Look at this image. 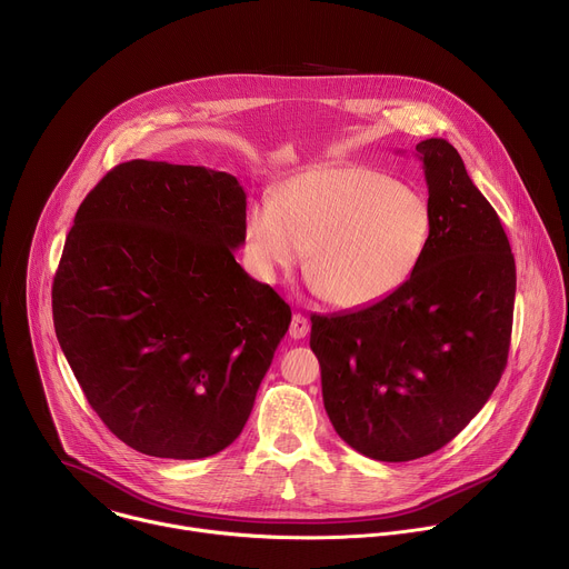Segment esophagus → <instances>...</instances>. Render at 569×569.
I'll return each instance as SVG.
<instances>
[{
	"instance_id": "esophagus-1",
	"label": "esophagus",
	"mask_w": 569,
	"mask_h": 569,
	"mask_svg": "<svg viewBox=\"0 0 569 569\" xmlns=\"http://www.w3.org/2000/svg\"><path fill=\"white\" fill-rule=\"evenodd\" d=\"M288 332H290L292 339H303L310 332V321L303 315H292Z\"/></svg>"
}]
</instances>
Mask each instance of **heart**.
<instances>
[{
    "label": "heart",
    "instance_id": "b5f03b06",
    "mask_svg": "<svg viewBox=\"0 0 569 569\" xmlns=\"http://www.w3.org/2000/svg\"><path fill=\"white\" fill-rule=\"evenodd\" d=\"M433 217L418 189L368 167H321L286 180L246 217L257 274L274 281L308 252V279L339 308H363L400 290L422 263Z\"/></svg>",
    "mask_w": 569,
    "mask_h": 569
}]
</instances>
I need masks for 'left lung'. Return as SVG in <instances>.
I'll return each mask as SVG.
<instances>
[{"label": "left lung", "mask_w": 569, "mask_h": 569, "mask_svg": "<svg viewBox=\"0 0 569 569\" xmlns=\"http://www.w3.org/2000/svg\"><path fill=\"white\" fill-rule=\"evenodd\" d=\"M433 232L413 277L352 312L310 317L326 413L366 458L409 462L451 442L507 366L516 263L502 223L445 138L416 144Z\"/></svg>", "instance_id": "1"}]
</instances>
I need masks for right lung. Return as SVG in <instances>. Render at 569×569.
<instances>
[{"instance_id":"1","label":"right lung","mask_w":569,"mask_h":569,"mask_svg":"<svg viewBox=\"0 0 569 569\" xmlns=\"http://www.w3.org/2000/svg\"><path fill=\"white\" fill-rule=\"evenodd\" d=\"M232 173L113 167L82 201L53 279V323L91 409L131 449L199 460L243 431L290 306L234 259Z\"/></svg>"}]
</instances>
